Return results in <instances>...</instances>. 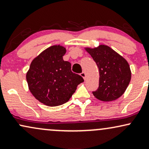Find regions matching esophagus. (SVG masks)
<instances>
[{"instance_id":"34e87169","label":"esophagus","mask_w":149,"mask_h":149,"mask_svg":"<svg viewBox=\"0 0 149 149\" xmlns=\"http://www.w3.org/2000/svg\"><path fill=\"white\" fill-rule=\"evenodd\" d=\"M80 76L83 77V78L85 80V78H86V74H85V73L84 72V71H83V72L80 73Z\"/></svg>"}]
</instances>
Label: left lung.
I'll list each match as a JSON object with an SVG mask.
<instances>
[{
    "label": "left lung",
    "mask_w": 149,
    "mask_h": 149,
    "mask_svg": "<svg viewBox=\"0 0 149 149\" xmlns=\"http://www.w3.org/2000/svg\"><path fill=\"white\" fill-rule=\"evenodd\" d=\"M98 66L99 88L92 92L97 99L110 102L119 98L127 89L131 79V71L127 61L107 45L94 49L86 48Z\"/></svg>",
    "instance_id": "1"
}]
</instances>
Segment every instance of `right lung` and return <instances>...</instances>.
Segmentation results:
<instances>
[{"label": "right lung", "mask_w": 149, "mask_h": 149, "mask_svg": "<svg viewBox=\"0 0 149 149\" xmlns=\"http://www.w3.org/2000/svg\"><path fill=\"white\" fill-rule=\"evenodd\" d=\"M66 49L51 46L32 61L26 80L32 95L49 107L66 103L84 79L71 71V64L64 61Z\"/></svg>", "instance_id": "add662e5"}]
</instances>
